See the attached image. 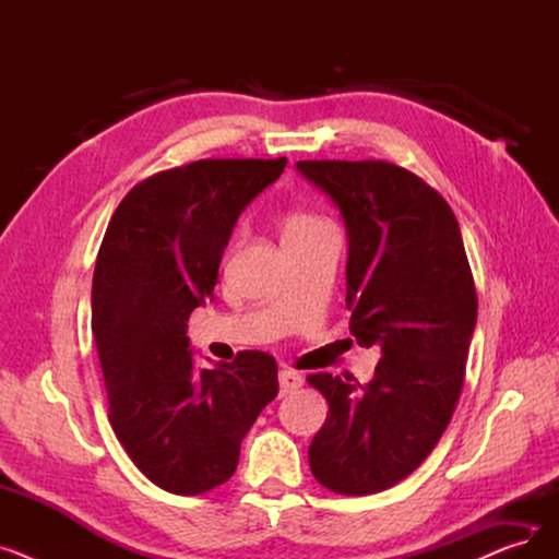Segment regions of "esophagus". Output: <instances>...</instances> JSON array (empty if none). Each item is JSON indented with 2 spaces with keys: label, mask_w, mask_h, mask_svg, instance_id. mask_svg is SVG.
<instances>
[{
  "label": "esophagus",
  "mask_w": 559,
  "mask_h": 559,
  "mask_svg": "<svg viewBox=\"0 0 559 559\" xmlns=\"http://www.w3.org/2000/svg\"><path fill=\"white\" fill-rule=\"evenodd\" d=\"M278 385H281V396L295 392L304 385V376L299 371H292V369H281L278 371Z\"/></svg>",
  "instance_id": "obj_1"
}]
</instances>
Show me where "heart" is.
<instances>
[{
  "instance_id": "b5f03b06",
  "label": "heart",
  "mask_w": 559,
  "mask_h": 559,
  "mask_svg": "<svg viewBox=\"0 0 559 559\" xmlns=\"http://www.w3.org/2000/svg\"><path fill=\"white\" fill-rule=\"evenodd\" d=\"M321 224L319 219L310 217V215H292L287 219V226H285V233H295V230H304V228H310V226H317Z\"/></svg>"
}]
</instances>
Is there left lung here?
<instances>
[{
  "instance_id": "8db88e82",
  "label": "left lung",
  "mask_w": 559,
  "mask_h": 559,
  "mask_svg": "<svg viewBox=\"0 0 559 559\" xmlns=\"http://www.w3.org/2000/svg\"><path fill=\"white\" fill-rule=\"evenodd\" d=\"M346 228L350 335L378 346L373 378L312 373L329 401L308 460L331 491H383L428 457L464 383L478 299L460 224L442 194L385 160H299Z\"/></svg>"
}]
</instances>
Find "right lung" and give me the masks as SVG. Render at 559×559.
<instances>
[{
  "label": "right lung",
  "instance_id": "1",
  "mask_svg": "<svg viewBox=\"0 0 559 559\" xmlns=\"http://www.w3.org/2000/svg\"><path fill=\"white\" fill-rule=\"evenodd\" d=\"M287 160H197L138 183L112 213L93 276V333L108 419L140 472L194 496L226 483L276 360L242 350L197 369L188 317L215 299L224 249L247 205Z\"/></svg>",
  "mask_w": 559,
  "mask_h": 559
}]
</instances>
